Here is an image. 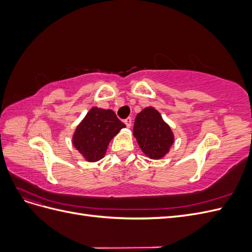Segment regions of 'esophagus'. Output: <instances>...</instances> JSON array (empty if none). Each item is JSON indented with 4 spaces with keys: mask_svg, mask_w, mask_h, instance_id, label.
Here are the masks:
<instances>
[{
    "mask_svg": "<svg viewBox=\"0 0 252 252\" xmlns=\"http://www.w3.org/2000/svg\"><path fill=\"white\" fill-rule=\"evenodd\" d=\"M124 123H125V125L127 126V128H130V127H131V123H132V120H131V118H127V119H125V120H124Z\"/></svg>",
    "mask_w": 252,
    "mask_h": 252,
    "instance_id": "1",
    "label": "esophagus"
}]
</instances>
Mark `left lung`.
Returning a JSON list of instances; mask_svg holds the SVG:
<instances>
[{
    "instance_id": "1",
    "label": "left lung",
    "mask_w": 252,
    "mask_h": 252,
    "mask_svg": "<svg viewBox=\"0 0 252 252\" xmlns=\"http://www.w3.org/2000/svg\"><path fill=\"white\" fill-rule=\"evenodd\" d=\"M133 136L143 154L151 159L163 158L174 143L170 126L152 106L138 113L134 120Z\"/></svg>"
}]
</instances>
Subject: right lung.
Masks as SVG:
<instances>
[{
	"label": "right lung",
	"instance_id": "1",
	"mask_svg": "<svg viewBox=\"0 0 252 252\" xmlns=\"http://www.w3.org/2000/svg\"><path fill=\"white\" fill-rule=\"evenodd\" d=\"M126 125L110 109L93 107L75 128L72 144L84 159L94 163L105 157L110 141Z\"/></svg>",
	"mask_w": 252,
	"mask_h": 252
}]
</instances>
